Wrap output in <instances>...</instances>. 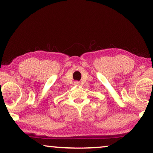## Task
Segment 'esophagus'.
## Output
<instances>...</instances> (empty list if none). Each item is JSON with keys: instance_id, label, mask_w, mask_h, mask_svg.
Instances as JSON below:
<instances>
[{"instance_id": "34e87169", "label": "esophagus", "mask_w": 153, "mask_h": 153, "mask_svg": "<svg viewBox=\"0 0 153 153\" xmlns=\"http://www.w3.org/2000/svg\"><path fill=\"white\" fill-rule=\"evenodd\" d=\"M76 84V85H79V82H75Z\"/></svg>"}]
</instances>
